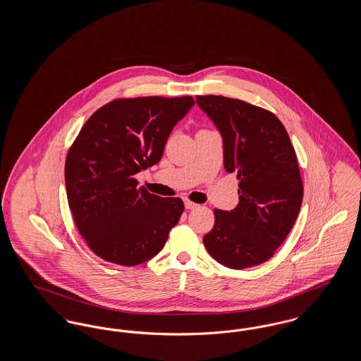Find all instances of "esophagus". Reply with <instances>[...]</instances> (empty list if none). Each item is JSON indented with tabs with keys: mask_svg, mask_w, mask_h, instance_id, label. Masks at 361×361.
Returning a JSON list of instances; mask_svg holds the SVG:
<instances>
[{
	"mask_svg": "<svg viewBox=\"0 0 361 361\" xmlns=\"http://www.w3.org/2000/svg\"><path fill=\"white\" fill-rule=\"evenodd\" d=\"M184 204H185V208H187V209H193V208H196V207H197L196 203L190 202L188 199H185V200H184Z\"/></svg>",
	"mask_w": 361,
	"mask_h": 361,
	"instance_id": "obj_1",
	"label": "esophagus"
}]
</instances>
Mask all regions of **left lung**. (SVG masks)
<instances>
[{"label": "left lung", "mask_w": 361, "mask_h": 361, "mask_svg": "<svg viewBox=\"0 0 361 361\" xmlns=\"http://www.w3.org/2000/svg\"><path fill=\"white\" fill-rule=\"evenodd\" d=\"M224 139L226 172L240 180V203L215 208L203 242L209 256L231 269L268 261L300 211L303 184L295 149L275 114L224 96H196Z\"/></svg>", "instance_id": "obj_1"}]
</instances>
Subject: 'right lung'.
I'll return each instance as SVG.
<instances>
[{"label":"right lung","mask_w":361,"mask_h":361,"mask_svg":"<svg viewBox=\"0 0 361 361\" xmlns=\"http://www.w3.org/2000/svg\"><path fill=\"white\" fill-rule=\"evenodd\" d=\"M193 105L190 96L118 99L81 128L66 157V193L80 234L99 257L134 267L165 246L184 203L137 187L135 174L159 162L173 127Z\"/></svg>","instance_id":"add662e5"}]
</instances>
